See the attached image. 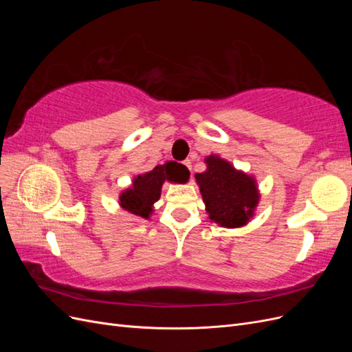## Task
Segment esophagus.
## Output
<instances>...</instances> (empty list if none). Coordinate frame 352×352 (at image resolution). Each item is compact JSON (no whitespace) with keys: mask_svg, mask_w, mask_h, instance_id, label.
I'll use <instances>...</instances> for the list:
<instances>
[{"mask_svg":"<svg viewBox=\"0 0 352 352\" xmlns=\"http://www.w3.org/2000/svg\"><path fill=\"white\" fill-rule=\"evenodd\" d=\"M184 164L190 170V167H192V164H190V160H185V162H184Z\"/></svg>","mask_w":352,"mask_h":352,"instance_id":"obj_1","label":"esophagus"}]
</instances>
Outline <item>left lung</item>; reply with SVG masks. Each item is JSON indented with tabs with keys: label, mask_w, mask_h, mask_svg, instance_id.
<instances>
[{
	"label": "left lung",
	"mask_w": 352,
	"mask_h": 352,
	"mask_svg": "<svg viewBox=\"0 0 352 352\" xmlns=\"http://www.w3.org/2000/svg\"><path fill=\"white\" fill-rule=\"evenodd\" d=\"M206 163L207 172L195 175V179L210 220L226 228L243 226L258 202L254 179L214 155H210Z\"/></svg>",
	"instance_id": "obj_1"
}]
</instances>
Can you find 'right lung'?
<instances>
[{
	"label": "right lung",
	"instance_id": "right-lung-1",
	"mask_svg": "<svg viewBox=\"0 0 352 352\" xmlns=\"http://www.w3.org/2000/svg\"><path fill=\"white\" fill-rule=\"evenodd\" d=\"M188 177L189 172L182 164L168 162L163 166H157L151 172L138 176L133 180V186L122 194L120 206L136 216L148 219L153 211V204L160 198L164 180L186 182Z\"/></svg>",
	"mask_w": 352,
	"mask_h": 352
}]
</instances>
